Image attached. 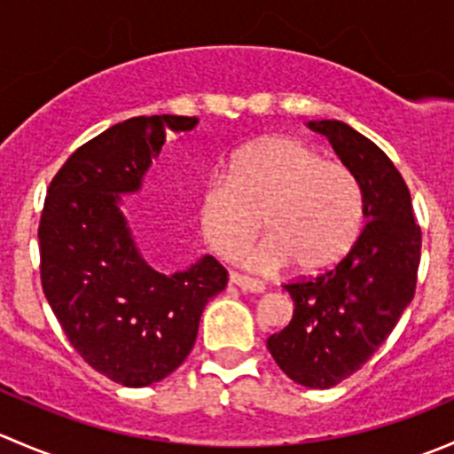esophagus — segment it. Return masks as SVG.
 <instances>
[{
	"label": "esophagus",
	"instance_id": "esophagus-1",
	"mask_svg": "<svg viewBox=\"0 0 454 454\" xmlns=\"http://www.w3.org/2000/svg\"><path fill=\"white\" fill-rule=\"evenodd\" d=\"M231 283H235L239 290L253 292V294H259V292L265 290V286L259 281V278L246 277V274H241V272H231Z\"/></svg>",
	"mask_w": 454,
	"mask_h": 454
}]
</instances>
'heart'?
<instances>
[{
    "instance_id": "1",
    "label": "heart",
    "mask_w": 454,
    "mask_h": 454,
    "mask_svg": "<svg viewBox=\"0 0 454 454\" xmlns=\"http://www.w3.org/2000/svg\"><path fill=\"white\" fill-rule=\"evenodd\" d=\"M200 223L222 254L237 253L263 223L268 239L246 256L253 268L292 263L299 272L318 274L360 237L363 184L349 167L329 162L305 142L274 136L235 151L226 173L206 182Z\"/></svg>"
}]
</instances>
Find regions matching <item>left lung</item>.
<instances>
[{
    "label": "left lung",
    "mask_w": 454,
    "mask_h": 454,
    "mask_svg": "<svg viewBox=\"0 0 454 454\" xmlns=\"http://www.w3.org/2000/svg\"><path fill=\"white\" fill-rule=\"evenodd\" d=\"M308 127L358 176L367 223L333 268L287 283L294 314L268 351L290 380L329 388L367 363L413 301L422 231L404 177L375 142L340 121Z\"/></svg>",
    "instance_id": "obj_1"
}]
</instances>
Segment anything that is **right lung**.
I'll list each match as a JSON object with an SVG mask.
<instances>
[{"label": "right lung", "mask_w": 454, "mask_h": 454, "mask_svg": "<svg viewBox=\"0 0 454 454\" xmlns=\"http://www.w3.org/2000/svg\"><path fill=\"white\" fill-rule=\"evenodd\" d=\"M195 116H138L109 127L66 160L39 222L41 286L81 358L122 387H149L191 354L206 303L226 287L215 256L171 277L142 259L121 208L168 131Z\"/></svg>", "instance_id": "add662e5"}]
</instances>
